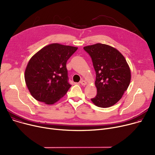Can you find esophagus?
I'll list each match as a JSON object with an SVG mask.
<instances>
[{"label": "esophagus", "mask_w": 155, "mask_h": 155, "mask_svg": "<svg viewBox=\"0 0 155 155\" xmlns=\"http://www.w3.org/2000/svg\"><path fill=\"white\" fill-rule=\"evenodd\" d=\"M80 84H81L82 86H86L87 83H86V82L84 80L82 79V80L80 81Z\"/></svg>", "instance_id": "obj_1"}]
</instances>
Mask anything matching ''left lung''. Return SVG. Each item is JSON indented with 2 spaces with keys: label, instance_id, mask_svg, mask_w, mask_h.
<instances>
[{
  "label": "left lung",
  "instance_id": "1",
  "mask_svg": "<svg viewBox=\"0 0 155 155\" xmlns=\"http://www.w3.org/2000/svg\"><path fill=\"white\" fill-rule=\"evenodd\" d=\"M96 71L97 94L91 99L97 107H109L120 100L130 82L131 73L124 56L114 48L97 43L84 47Z\"/></svg>",
  "mask_w": 155,
  "mask_h": 155
}]
</instances>
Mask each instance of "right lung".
<instances>
[{"label": "right lung", "mask_w": 155, "mask_h": 155, "mask_svg": "<svg viewBox=\"0 0 155 155\" xmlns=\"http://www.w3.org/2000/svg\"><path fill=\"white\" fill-rule=\"evenodd\" d=\"M77 50V47L53 43L31 57L25 69V80L35 99L53 104L66 94L71 87L66 63Z\"/></svg>", "instance_id": "1"}]
</instances>
